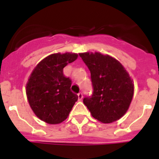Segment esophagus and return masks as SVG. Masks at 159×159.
<instances>
[{"label": "esophagus", "instance_id": "34e87169", "mask_svg": "<svg viewBox=\"0 0 159 159\" xmlns=\"http://www.w3.org/2000/svg\"><path fill=\"white\" fill-rule=\"evenodd\" d=\"M77 97H78V100H82V97H83V96H82V92H79L78 94H77Z\"/></svg>", "mask_w": 159, "mask_h": 159}]
</instances>
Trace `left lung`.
I'll list each match as a JSON object with an SVG mask.
<instances>
[{
	"instance_id": "left-lung-1",
	"label": "left lung",
	"mask_w": 159,
	"mask_h": 159,
	"mask_svg": "<svg viewBox=\"0 0 159 159\" xmlns=\"http://www.w3.org/2000/svg\"><path fill=\"white\" fill-rule=\"evenodd\" d=\"M91 72L93 92L83 103L92 116L102 123L120 119L128 111L134 95L129 75L116 58L100 53H80Z\"/></svg>"
}]
</instances>
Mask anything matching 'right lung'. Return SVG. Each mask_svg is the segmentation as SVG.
Masks as SVG:
<instances>
[{
  "label": "right lung",
  "instance_id": "add662e5",
  "mask_svg": "<svg viewBox=\"0 0 159 159\" xmlns=\"http://www.w3.org/2000/svg\"><path fill=\"white\" fill-rule=\"evenodd\" d=\"M77 58V53H53L38 63L26 84V95L37 117L51 125L65 120L78 99L71 91L72 80L63 67Z\"/></svg>",
  "mask_w": 159,
  "mask_h": 159
}]
</instances>
